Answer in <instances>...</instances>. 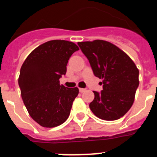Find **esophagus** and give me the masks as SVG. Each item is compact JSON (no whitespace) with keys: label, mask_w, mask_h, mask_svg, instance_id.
<instances>
[{"label":"esophagus","mask_w":157,"mask_h":157,"mask_svg":"<svg viewBox=\"0 0 157 157\" xmlns=\"http://www.w3.org/2000/svg\"><path fill=\"white\" fill-rule=\"evenodd\" d=\"M85 91H86V89L79 88V92L80 93H83V92H85Z\"/></svg>","instance_id":"1"}]
</instances>
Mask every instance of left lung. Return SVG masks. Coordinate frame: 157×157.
Returning a JSON list of instances; mask_svg holds the SVG:
<instances>
[{
    "mask_svg": "<svg viewBox=\"0 0 157 157\" xmlns=\"http://www.w3.org/2000/svg\"><path fill=\"white\" fill-rule=\"evenodd\" d=\"M96 77L102 78L103 90L94 91L90 109L104 120H116L130 110L138 85L139 71L117 46L103 40L78 42Z\"/></svg>",
    "mask_w": 157,
    "mask_h": 157,
    "instance_id": "1",
    "label": "left lung"
}]
</instances>
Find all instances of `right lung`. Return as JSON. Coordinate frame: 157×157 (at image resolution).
I'll use <instances>...</instances> for the list:
<instances>
[{
    "label": "right lung",
    "mask_w": 157,
    "mask_h": 157,
    "mask_svg": "<svg viewBox=\"0 0 157 157\" xmlns=\"http://www.w3.org/2000/svg\"><path fill=\"white\" fill-rule=\"evenodd\" d=\"M78 47L71 41L52 40L32 51L20 69L19 86L31 118L44 127L64 123L78 89L59 84L66 75L68 59Z\"/></svg>",
    "instance_id": "add662e5"
}]
</instances>
